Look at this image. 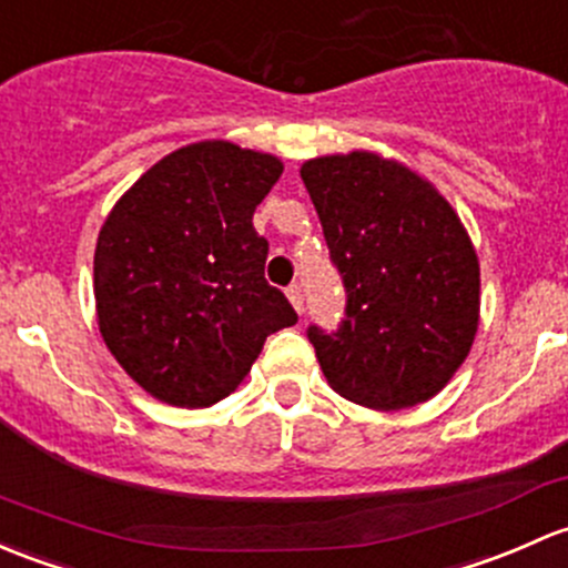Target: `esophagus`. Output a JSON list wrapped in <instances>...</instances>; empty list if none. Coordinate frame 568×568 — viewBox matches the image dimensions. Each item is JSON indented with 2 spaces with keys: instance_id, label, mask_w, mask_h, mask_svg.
I'll list each match as a JSON object with an SVG mask.
<instances>
[{
  "instance_id": "esophagus-1",
  "label": "esophagus",
  "mask_w": 568,
  "mask_h": 568,
  "mask_svg": "<svg viewBox=\"0 0 568 568\" xmlns=\"http://www.w3.org/2000/svg\"><path fill=\"white\" fill-rule=\"evenodd\" d=\"M285 294H288V300H291V304H294V310L296 313H304V294H302V285H288V288H285Z\"/></svg>"
}]
</instances>
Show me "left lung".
<instances>
[{"label": "left lung", "mask_w": 568, "mask_h": 568, "mask_svg": "<svg viewBox=\"0 0 568 568\" xmlns=\"http://www.w3.org/2000/svg\"><path fill=\"white\" fill-rule=\"evenodd\" d=\"M345 318L307 337L339 397L399 410L435 397L479 329V258L449 201L408 165L375 152L302 165Z\"/></svg>", "instance_id": "left-lung-1"}]
</instances>
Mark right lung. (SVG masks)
Listing matches in <instances>:
<instances>
[{
	"mask_svg": "<svg viewBox=\"0 0 568 568\" xmlns=\"http://www.w3.org/2000/svg\"><path fill=\"white\" fill-rule=\"evenodd\" d=\"M283 163L231 141L165 154L105 217L94 250L98 324L113 359L163 403L229 397L272 332L296 324L266 283L253 212Z\"/></svg>",
	"mask_w": 568,
	"mask_h": 568,
	"instance_id": "add662e5",
	"label": "right lung"
}]
</instances>
